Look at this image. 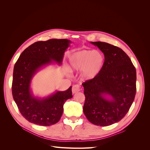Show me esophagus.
<instances>
[{"mask_svg":"<svg viewBox=\"0 0 150 150\" xmlns=\"http://www.w3.org/2000/svg\"><path fill=\"white\" fill-rule=\"evenodd\" d=\"M80 91V86L78 84H76L72 86V94H75L77 93L78 92H79Z\"/></svg>","mask_w":150,"mask_h":150,"instance_id":"esophagus-1","label":"esophagus"}]
</instances>
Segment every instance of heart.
<instances>
[{
	"label": "heart",
	"mask_w": 150,
	"mask_h": 150,
	"mask_svg": "<svg viewBox=\"0 0 150 150\" xmlns=\"http://www.w3.org/2000/svg\"><path fill=\"white\" fill-rule=\"evenodd\" d=\"M104 62L102 52L99 51L83 50L74 53L70 57L72 70L81 71L84 79H91L101 70Z\"/></svg>",
	"instance_id": "obj_1"
}]
</instances>
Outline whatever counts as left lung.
<instances>
[{
    "mask_svg": "<svg viewBox=\"0 0 150 150\" xmlns=\"http://www.w3.org/2000/svg\"><path fill=\"white\" fill-rule=\"evenodd\" d=\"M103 52L104 62L93 79L83 83V112L91 123L106 126L121 120L128 112L136 94L137 72L128 56L118 47L91 42ZM111 96L110 100L105 96Z\"/></svg>",
    "mask_w": 150,
    "mask_h": 150,
    "instance_id": "obj_1",
    "label": "left lung"
}]
</instances>
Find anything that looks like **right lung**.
<instances>
[{"label":"right lung","instance_id":"right-lung-1","mask_svg":"<svg viewBox=\"0 0 150 150\" xmlns=\"http://www.w3.org/2000/svg\"><path fill=\"white\" fill-rule=\"evenodd\" d=\"M71 42L66 39L34 42L22 52L13 72L12 92L18 109L24 118L38 125L57 123L63 112V105L72 97V87L57 91L46 98L34 97L30 85L38 71L54 62L61 64L64 52Z\"/></svg>","mask_w":150,"mask_h":150}]
</instances>
